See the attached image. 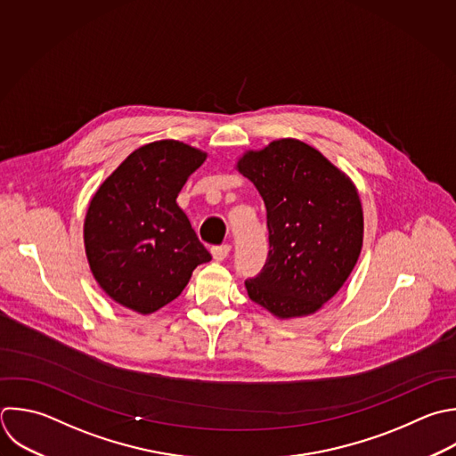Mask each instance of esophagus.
Listing matches in <instances>:
<instances>
[{
	"instance_id": "34e87169",
	"label": "esophagus",
	"mask_w": 456,
	"mask_h": 456,
	"mask_svg": "<svg viewBox=\"0 0 456 456\" xmlns=\"http://www.w3.org/2000/svg\"><path fill=\"white\" fill-rule=\"evenodd\" d=\"M230 246L228 244H223V246H216V248H212V256H214V260L216 262H223L228 255H230Z\"/></svg>"
}]
</instances>
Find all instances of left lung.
<instances>
[{
  "instance_id": "1",
  "label": "left lung",
  "mask_w": 456,
  "mask_h": 456,
  "mask_svg": "<svg viewBox=\"0 0 456 456\" xmlns=\"http://www.w3.org/2000/svg\"><path fill=\"white\" fill-rule=\"evenodd\" d=\"M237 171L267 210L269 255L248 296L278 319L315 314L346 283L363 244V212L351 178L321 151L278 139L246 151Z\"/></svg>"
}]
</instances>
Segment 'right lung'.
Returning a JSON list of instances; mask_svg holds the SVG:
<instances>
[{"mask_svg":"<svg viewBox=\"0 0 456 456\" xmlns=\"http://www.w3.org/2000/svg\"><path fill=\"white\" fill-rule=\"evenodd\" d=\"M207 153L166 139L141 146L93 196L84 242L91 273L118 305L148 315L182 294L212 256L176 198Z\"/></svg>","mask_w":456,"mask_h":456,"instance_id":"add662e5","label":"right lung"}]
</instances>
